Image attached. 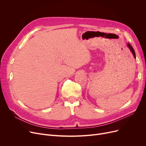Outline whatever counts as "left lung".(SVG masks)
Returning a JSON list of instances; mask_svg holds the SVG:
<instances>
[{"label": "left lung", "instance_id": "obj_1", "mask_svg": "<svg viewBox=\"0 0 146 146\" xmlns=\"http://www.w3.org/2000/svg\"><path fill=\"white\" fill-rule=\"evenodd\" d=\"M127 47H128V48L130 50V51H131V52H132V54H133V55L134 58H135V53L134 50V48H133L132 46H131V45H130L129 43H127Z\"/></svg>", "mask_w": 146, "mask_h": 146}]
</instances>
